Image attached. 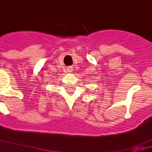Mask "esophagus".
I'll return each mask as SVG.
<instances>
[{"label": "esophagus", "instance_id": "1", "mask_svg": "<svg viewBox=\"0 0 152 152\" xmlns=\"http://www.w3.org/2000/svg\"><path fill=\"white\" fill-rule=\"evenodd\" d=\"M68 70H69V72H71L72 70H73V68H72V67L70 66V67H69V69H68Z\"/></svg>", "mask_w": 152, "mask_h": 152}]
</instances>
